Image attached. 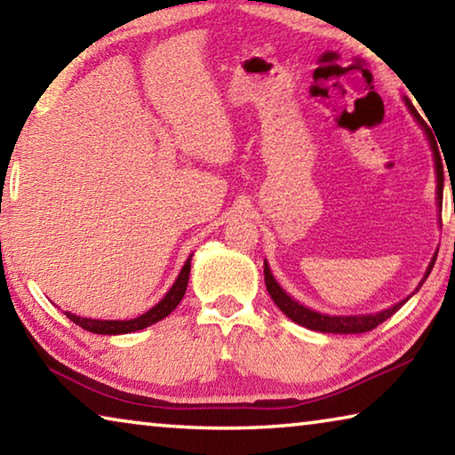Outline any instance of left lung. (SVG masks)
Masks as SVG:
<instances>
[{
	"label": "left lung",
	"instance_id": "left-lung-1",
	"mask_svg": "<svg viewBox=\"0 0 455 455\" xmlns=\"http://www.w3.org/2000/svg\"><path fill=\"white\" fill-rule=\"evenodd\" d=\"M405 104H407V108H410V112L413 114V118L418 120V124L423 128V132H426L427 140H429L431 150H434L435 174H437V204H440V209H442V200H443V164H442L440 150H437L435 138H434V134H431V130L427 128L426 122H423V118L419 116V112L415 110L413 104L407 98H405ZM435 259H437V252L434 255V259H431V263L427 267L426 275H423L419 287L423 284V281H426L427 276H429L431 268H434V265H435ZM265 284H267V291H268V295H271V299L275 301V305L279 307V309L284 315H287L291 321H295V323H299V325H303V327L311 329V331H321V333H339V335L367 333V331H371L377 325H381L385 319H389L395 311L402 309V305L407 301V299H410L415 291H419V287H418V289L411 292L410 297L403 299V301L395 303L394 307H389V309H385L381 313H375V315H347V317H343V315H323V313H317V311L309 309V307L299 305L295 299H291L287 292L281 289V284L275 281V276L271 273V268H268L267 260H265Z\"/></svg>",
	"mask_w": 455,
	"mask_h": 455
}]
</instances>
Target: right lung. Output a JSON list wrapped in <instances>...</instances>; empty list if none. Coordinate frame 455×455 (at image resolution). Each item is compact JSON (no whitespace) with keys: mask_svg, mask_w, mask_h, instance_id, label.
Masks as SVG:
<instances>
[{"mask_svg":"<svg viewBox=\"0 0 455 455\" xmlns=\"http://www.w3.org/2000/svg\"><path fill=\"white\" fill-rule=\"evenodd\" d=\"M190 259L192 255L187 259V263L180 268L179 276H176L174 284L171 287V291L160 299L158 305H154L150 311H146L144 315L136 319L130 321H102V319H86V317H78V315L68 313L66 317L74 321L76 325H80L82 329L90 331V333H98V335H122V333H134V331H140L154 325V323L163 321L164 317H168L179 303L182 301L184 292H187V284H188V275H190Z\"/></svg>","mask_w":455,"mask_h":455,"instance_id":"right-lung-1","label":"right lung"}]
</instances>
